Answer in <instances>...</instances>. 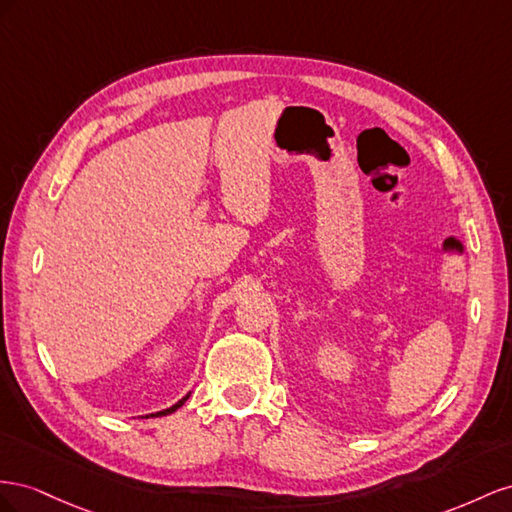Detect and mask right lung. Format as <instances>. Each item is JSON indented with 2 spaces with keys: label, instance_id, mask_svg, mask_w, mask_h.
I'll return each mask as SVG.
<instances>
[{
  "label": "right lung",
  "instance_id": "1",
  "mask_svg": "<svg viewBox=\"0 0 512 512\" xmlns=\"http://www.w3.org/2000/svg\"><path fill=\"white\" fill-rule=\"evenodd\" d=\"M188 397H191V392H188V394H186V397H182V399H180L178 403H173L171 407H167V410H160V412H156V414H150V416H167V414H171V412H175V410H178V407H182V405L186 403V399H188Z\"/></svg>",
  "mask_w": 512,
  "mask_h": 512
}]
</instances>
